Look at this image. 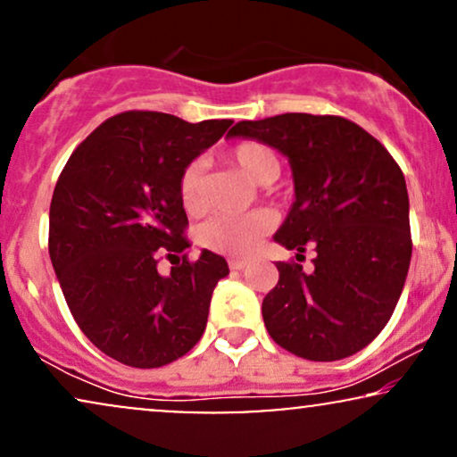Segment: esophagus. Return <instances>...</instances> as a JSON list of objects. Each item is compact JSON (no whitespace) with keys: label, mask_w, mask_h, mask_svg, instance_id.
<instances>
[{"label":"esophagus","mask_w":457,"mask_h":457,"mask_svg":"<svg viewBox=\"0 0 457 457\" xmlns=\"http://www.w3.org/2000/svg\"><path fill=\"white\" fill-rule=\"evenodd\" d=\"M228 267H230V271H241V269L247 267V261H237V258H230Z\"/></svg>","instance_id":"obj_1"}]
</instances>
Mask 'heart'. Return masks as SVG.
Returning a JSON list of instances; mask_svg holds the SVG:
<instances>
[{"label":"heart","mask_w":457,"mask_h":457,"mask_svg":"<svg viewBox=\"0 0 457 457\" xmlns=\"http://www.w3.org/2000/svg\"><path fill=\"white\" fill-rule=\"evenodd\" d=\"M227 159L256 184H269L279 176V159L275 150L256 139L235 144L227 152ZM178 196L188 216H201L205 210L203 176L196 162H190L179 173ZM273 213L267 210L252 212L247 216H216L199 228V244L218 254L247 256L256 250L258 241L273 228Z\"/></svg>","instance_id":"obj_1"}]
</instances>
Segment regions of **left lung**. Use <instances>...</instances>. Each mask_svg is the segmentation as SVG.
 <instances>
[{
	"label": "left lung",
	"instance_id": "1",
	"mask_svg": "<svg viewBox=\"0 0 457 457\" xmlns=\"http://www.w3.org/2000/svg\"><path fill=\"white\" fill-rule=\"evenodd\" d=\"M230 137H252L288 156L295 195L275 241L313 269L278 262L264 296L271 339L298 358L332 362L360 352L390 322L411 250L409 195L398 162L343 116L279 114L241 120Z\"/></svg>",
	"mask_w": 457,
	"mask_h": 457
}]
</instances>
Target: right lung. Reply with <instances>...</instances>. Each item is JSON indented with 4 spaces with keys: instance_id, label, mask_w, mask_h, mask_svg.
<instances>
[{
    "instance_id": "1",
    "label": "right lung",
    "mask_w": 457,
    "mask_h": 457,
    "mask_svg": "<svg viewBox=\"0 0 457 457\" xmlns=\"http://www.w3.org/2000/svg\"><path fill=\"white\" fill-rule=\"evenodd\" d=\"M233 120L162 112L108 118L71 152L50 201L48 252L67 307L95 347L133 369H159L201 339L222 256L190 261L179 173ZM165 255L172 273L161 276Z\"/></svg>"
}]
</instances>
